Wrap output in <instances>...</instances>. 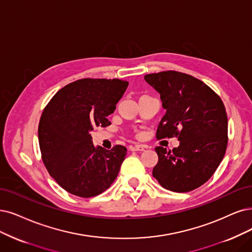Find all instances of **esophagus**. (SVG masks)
I'll return each mask as SVG.
<instances>
[{"instance_id": "34e87169", "label": "esophagus", "mask_w": 252, "mask_h": 252, "mask_svg": "<svg viewBox=\"0 0 252 252\" xmlns=\"http://www.w3.org/2000/svg\"><path fill=\"white\" fill-rule=\"evenodd\" d=\"M144 148H145V145L143 144H135V145L129 146V150L132 152H142L144 151Z\"/></svg>"}]
</instances>
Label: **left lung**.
Masks as SVG:
<instances>
[{"mask_svg": "<svg viewBox=\"0 0 252 252\" xmlns=\"http://www.w3.org/2000/svg\"><path fill=\"white\" fill-rule=\"evenodd\" d=\"M161 94L166 114L158 126L157 139L176 137L172 151L155 150L159 157L153 175L162 187L189 192L208 182L225 155L227 115L220 96L190 74L166 70L144 76Z\"/></svg>", "mask_w": 252, "mask_h": 252, "instance_id": "obj_1", "label": "left lung"}]
</instances>
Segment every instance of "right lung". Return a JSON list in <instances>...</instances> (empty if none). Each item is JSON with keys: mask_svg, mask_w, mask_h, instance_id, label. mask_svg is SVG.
Returning a JSON list of instances; mask_svg holds the SVG:
<instances>
[{"mask_svg": "<svg viewBox=\"0 0 252 252\" xmlns=\"http://www.w3.org/2000/svg\"><path fill=\"white\" fill-rule=\"evenodd\" d=\"M128 82L81 79L64 86L44 108L38 125L41 159L52 178L76 196L89 198L106 191L117 178L126 147H94L90 132L111 125Z\"/></svg>", "mask_w": 252, "mask_h": 252, "instance_id": "obj_1", "label": "right lung"}]
</instances>
